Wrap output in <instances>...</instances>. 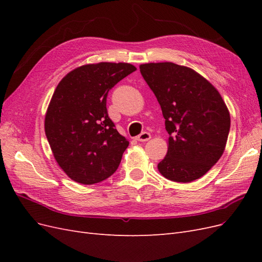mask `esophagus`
Wrapping results in <instances>:
<instances>
[{"instance_id": "1", "label": "esophagus", "mask_w": 262, "mask_h": 262, "mask_svg": "<svg viewBox=\"0 0 262 262\" xmlns=\"http://www.w3.org/2000/svg\"><path fill=\"white\" fill-rule=\"evenodd\" d=\"M150 139V134L148 132H142L140 136L137 137V140L140 142H146Z\"/></svg>"}]
</instances>
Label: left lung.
Listing matches in <instances>:
<instances>
[{
    "instance_id": "left-lung-1",
    "label": "left lung",
    "mask_w": 262,
    "mask_h": 262,
    "mask_svg": "<svg viewBox=\"0 0 262 262\" xmlns=\"http://www.w3.org/2000/svg\"><path fill=\"white\" fill-rule=\"evenodd\" d=\"M140 71L161 105L169 134L158 170L176 182L199 179L224 153L231 117L223 98L208 80L184 66L145 63Z\"/></svg>"
}]
</instances>
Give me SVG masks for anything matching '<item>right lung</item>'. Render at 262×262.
Listing matches in <instances>:
<instances>
[{
  "mask_svg": "<svg viewBox=\"0 0 262 262\" xmlns=\"http://www.w3.org/2000/svg\"><path fill=\"white\" fill-rule=\"evenodd\" d=\"M137 70L130 63L100 62L71 71L55 89L45 132L55 161L83 185L107 179L117 170L129 141L108 117V92Z\"/></svg>",
  "mask_w": 262,
  "mask_h": 262,
  "instance_id": "obj_1",
  "label": "right lung"
}]
</instances>
